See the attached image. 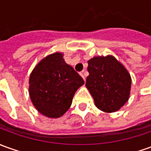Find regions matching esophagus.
<instances>
[{
    "instance_id": "esophagus-1",
    "label": "esophagus",
    "mask_w": 151,
    "mask_h": 151,
    "mask_svg": "<svg viewBox=\"0 0 151 151\" xmlns=\"http://www.w3.org/2000/svg\"><path fill=\"white\" fill-rule=\"evenodd\" d=\"M80 75L81 76L82 78L84 79V81H86V76H85V70H83V71H81V73H80Z\"/></svg>"
}]
</instances>
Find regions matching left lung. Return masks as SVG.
<instances>
[{"mask_svg":"<svg viewBox=\"0 0 151 151\" xmlns=\"http://www.w3.org/2000/svg\"><path fill=\"white\" fill-rule=\"evenodd\" d=\"M86 86L94 104L105 113H114L128 101L132 78L125 66L112 55L88 61Z\"/></svg>","mask_w":151,"mask_h":151,"instance_id":"obj_1","label":"left lung"}]
</instances>
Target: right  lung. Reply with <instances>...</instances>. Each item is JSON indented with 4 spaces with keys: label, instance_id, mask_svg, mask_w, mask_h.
I'll list each match as a JSON object with an SVG mask.
<instances>
[{
    "label": "right lung",
    "instance_id": "add662e5",
    "mask_svg": "<svg viewBox=\"0 0 151 151\" xmlns=\"http://www.w3.org/2000/svg\"><path fill=\"white\" fill-rule=\"evenodd\" d=\"M29 84L30 99L35 109L46 117L58 118L70 109L74 94L85 81L65 63L63 53L57 52L36 65Z\"/></svg>",
    "mask_w": 151,
    "mask_h": 151
}]
</instances>
